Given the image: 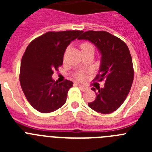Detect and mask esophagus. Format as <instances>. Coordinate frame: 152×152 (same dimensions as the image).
Listing matches in <instances>:
<instances>
[{
  "instance_id": "1",
  "label": "esophagus",
  "mask_w": 152,
  "mask_h": 152,
  "mask_svg": "<svg viewBox=\"0 0 152 152\" xmlns=\"http://www.w3.org/2000/svg\"><path fill=\"white\" fill-rule=\"evenodd\" d=\"M77 86L82 91H86L87 90H88V88H86V87H84V86H83V85H80V84H77Z\"/></svg>"
}]
</instances>
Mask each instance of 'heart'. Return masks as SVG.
<instances>
[{
    "label": "heart",
    "mask_w": 152,
    "mask_h": 152,
    "mask_svg": "<svg viewBox=\"0 0 152 152\" xmlns=\"http://www.w3.org/2000/svg\"><path fill=\"white\" fill-rule=\"evenodd\" d=\"M80 49H81V52H83V51L89 50V49H94V47L89 42H84L80 45ZM77 78L79 80H84L85 79V75L82 73H80L77 75Z\"/></svg>",
    "instance_id": "1"
}]
</instances>
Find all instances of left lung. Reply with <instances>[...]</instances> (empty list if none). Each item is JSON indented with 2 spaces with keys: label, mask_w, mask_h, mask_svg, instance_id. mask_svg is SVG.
Instances as JSON below:
<instances>
[{
  "label": "left lung",
  "mask_w": 152,
  "mask_h": 152,
  "mask_svg": "<svg viewBox=\"0 0 152 152\" xmlns=\"http://www.w3.org/2000/svg\"><path fill=\"white\" fill-rule=\"evenodd\" d=\"M78 39L94 44L101 54L99 74L94 80H105L104 88H96L94 101L88 103L97 113L109 114L116 111L128 96L133 82L134 70L129 49L123 40L106 31H87ZM96 88L91 90L96 91Z\"/></svg>",
  "instance_id": "obj_1"
}]
</instances>
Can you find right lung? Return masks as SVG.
Listing matches in <instances>:
<instances>
[{
    "mask_svg": "<svg viewBox=\"0 0 152 152\" xmlns=\"http://www.w3.org/2000/svg\"><path fill=\"white\" fill-rule=\"evenodd\" d=\"M82 31L48 32L31 42L23 56L20 82L30 105L42 113L53 112L64 105L71 80L58 83L53 71L63 63V56L71 42Z\"/></svg>",
    "mask_w": 152,
    "mask_h": 152,
    "instance_id": "1",
    "label": "right lung"
}]
</instances>
